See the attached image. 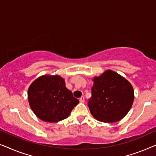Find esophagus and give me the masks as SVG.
Segmentation results:
<instances>
[{
    "label": "esophagus",
    "instance_id": "obj_1",
    "mask_svg": "<svg viewBox=\"0 0 156 156\" xmlns=\"http://www.w3.org/2000/svg\"><path fill=\"white\" fill-rule=\"evenodd\" d=\"M80 102H82V103H83V102H85V98L83 97V96H82V97L80 98Z\"/></svg>",
    "mask_w": 156,
    "mask_h": 156
}]
</instances>
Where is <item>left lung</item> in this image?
<instances>
[{
	"label": "left lung",
	"instance_id": "1",
	"mask_svg": "<svg viewBox=\"0 0 156 156\" xmlns=\"http://www.w3.org/2000/svg\"><path fill=\"white\" fill-rule=\"evenodd\" d=\"M93 80L87 103L92 115L102 122L121 120L130 110L134 98L130 83L110 70Z\"/></svg>",
	"mask_w": 156,
	"mask_h": 156
}]
</instances>
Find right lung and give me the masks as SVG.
Segmentation results:
<instances>
[{
	"instance_id": "right-lung-1",
	"label": "right lung",
	"mask_w": 156,
	"mask_h": 156,
	"mask_svg": "<svg viewBox=\"0 0 156 156\" xmlns=\"http://www.w3.org/2000/svg\"><path fill=\"white\" fill-rule=\"evenodd\" d=\"M28 100L37 117L48 122L67 118L79 103L59 76H44L34 80L28 90Z\"/></svg>"
}]
</instances>
